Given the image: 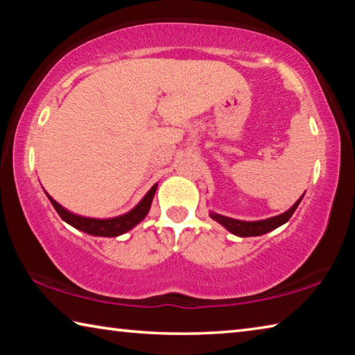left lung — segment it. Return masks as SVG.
Instances as JSON below:
<instances>
[{"mask_svg": "<svg viewBox=\"0 0 355 355\" xmlns=\"http://www.w3.org/2000/svg\"><path fill=\"white\" fill-rule=\"evenodd\" d=\"M304 197V196H302ZM302 197L294 203V205L285 211L284 214H279V216H274V218H269V219H264V220H257V222H245V220H236V219H232V218H225V216H220V214H216L211 213V218L214 220H218L220 225H224L228 232H232L233 235H238V236H260L264 235V233L274 230V228L280 227L282 224H285L286 220H290V218L293 216V213L296 211L297 205L302 200Z\"/></svg>", "mask_w": 355, "mask_h": 355, "instance_id": "1", "label": "left lung"}]
</instances>
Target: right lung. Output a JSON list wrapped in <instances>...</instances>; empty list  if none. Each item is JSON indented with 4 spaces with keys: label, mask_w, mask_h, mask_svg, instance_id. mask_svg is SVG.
<instances>
[{
    "label": "right lung",
    "mask_w": 355,
    "mask_h": 355,
    "mask_svg": "<svg viewBox=\"0 0 355 355\" xmlns=\"http://www.w3.org/2000/svg\"><path fill=\"white\" fill-rule=\"evenodd\" d=\"M155 191H156V184L152 186V189L147 192V196L139 202V205H136V208L131 209V211L127 214L119 216V218H112V219L81 218V216L69 213L67 209L59 205L56 200H53L50 196H48V199H50L51 205L55 207L58 214L61 216V219H64L71 227L78 228V230H83L94 236H119L122 235V233L131 230V228H133L136 224H139V222L146 218L150 209V205H152Z\"/></svg>",
    "instance_id": "add662e5"
}]
</instances>
